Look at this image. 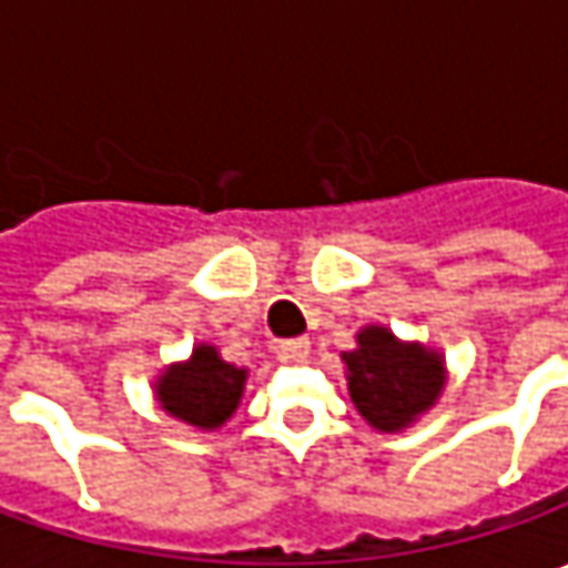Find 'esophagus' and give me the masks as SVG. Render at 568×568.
<instances>
[{"label":"esophagus","mask_w":568,"mask_h":568,"mask_svg":"<svg viewBox=\"0 0 568 568\" xmlns=\"http://www.w3.org/2000/svg\"><path fill=\"white\" fill-rule=\"evenodd\" d=\"M277 354H281L284 361H306V357H310V341L306 338L284 341V344L277 347Z\"/></svg>","instance_id":"1"}]
</instances>
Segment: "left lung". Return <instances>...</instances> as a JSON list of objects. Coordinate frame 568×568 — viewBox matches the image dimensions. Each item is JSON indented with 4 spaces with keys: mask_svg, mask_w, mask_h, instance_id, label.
<instances>
[{
    "mask_svg": "<svg viewBox=\"0 0 568 568\" xmlns=\"http://www.w3.org/2000/svg\"><path fill=\"white\" fill-rule=\"evenodd\" d=\"M347 388L363 420L379 433H398L429 410L443 385L446 366L436 351L417 341H398L382 325H366L357 347L341 354Z\"/></svg>",
    "mask_w": 568,
    "mask_h": 568,
    "instance_id": "obj_1",
    "label": "left lung"
}]
</instances>
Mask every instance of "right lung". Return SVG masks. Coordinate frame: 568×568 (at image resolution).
<instances>
[{
	"mask_svg": "<svg viewBox=\"0 0 568 568\" xmlns=\"http://www.w3.org/2000/svg\"><path fill=\"white\" fill-rule=\"evenodd\" d=\"M246 369L221 361L217 347L199 344L186 363H173L158 376V402L170 417L199 429H217L236 410Z\"/></svg>",
	"mask_w": 568,
	"mask_h": 568,
	"instance_id": "obj_1",
	"label": "right lung"
}]
</instances>
